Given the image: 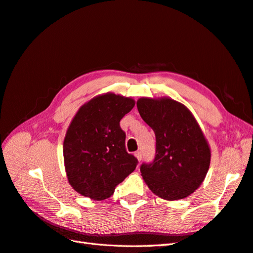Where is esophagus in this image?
<instances>
[{
    "label": "esophagus",
    "instance_id": "1",
    "mask_svg": "<svg viewBox=\"0 0 253 253\" xmlns=\"http://www.w3.org/2000/svg\"><path fill=\"white\" fill-rule=\"evenodd\" d=\"M135 157L137 158V160H138V162H141V159H142V153L139 152V151H137V152L135 153Z\"/></svg>",
    "mask_w": 253,
    "mask_h": 253
}]
</instances>
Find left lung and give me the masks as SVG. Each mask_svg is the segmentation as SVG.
Instances as JSON below:
<instances>
[{
	"mask_svg": "<svg viewBox=\"0 0 253 253\" xmlns=\"http://www.w3.org/2000/svg\"><path fill=\"white\" fill-rule=\"evenodd\" d=\"M137 109L156 137L154 162L140 167L144 182L163 200L188 197L210 166V147L200 125L186 105L168 97L139 98Z\"/></svg>",
	"mask_w": 253,
	"mask_h": 253,
	"instance_id": "8db88e82",
	"label": "left lung"
}]
</instances>
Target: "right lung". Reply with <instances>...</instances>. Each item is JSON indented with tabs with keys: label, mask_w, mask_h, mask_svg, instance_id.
I'll return each mask as SVG.
<instances>
[{
	"label": "right lung",
	"mask_w": 253,
	"mask_h": 253,
	"mask_svg": "<svg viewBox=\"0 0 253 253\" xmlns=\"http://www.w3.org/2000/svg\"><path fill=\"white\" fill-rule=\"evenodd\" d=\"M134 105L132 98L106 93L76 113L65 134L63 157L68 182L79 194L105 200L135 170L138 162L126 152L119 125Z\"/></svg>",
	"instance_id": "add662e5"
}]
</instances>
